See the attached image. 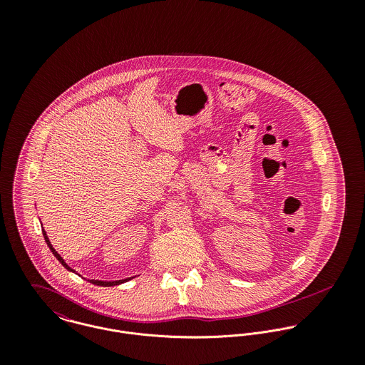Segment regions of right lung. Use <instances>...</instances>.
Returning a JSON list of instances; mask_svg holds the SVG:
<instances>
[{
	"label": "right lung",
	"mask_w": 365,
	"mask_h": 365,
	"mask_svg": "<svg viewBox=\"0 0 365 365\" xmlns=\"http://www.w3.org/2000/svg\"><path fill=\"white\" fill-rule=\"evenodd\" d=\"M42 232H43V237H45V240H46V243H48V246H49V249L52 250L53 255H54V257L57 259V260L60 261L68 271H73L74 272V269H71L67 264H66V261L63 260L61 257H60V255L53 249L52 245H51V242H49V239H48V236H46V232H45V229H42ZM130 278H126V279H119V281H97V279H90V282L91 284H94V285H100V287H113V285H119V284H122V282H126V281H129Z\"/></svg>",
	"instance_id": "add662e5"
}]
</instances>
